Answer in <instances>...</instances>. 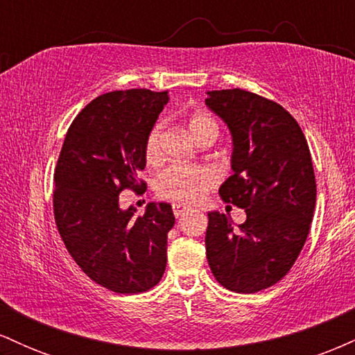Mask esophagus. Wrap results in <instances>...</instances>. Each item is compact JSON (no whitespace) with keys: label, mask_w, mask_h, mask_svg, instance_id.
Returning a JSON list of instances; mask_svg holds the SVG:
<instances>
[{"label":"esophagus","mask_w":355,"mask_h":355,"mask_svg":"<svg viewBox=\"0 0 355 355\" xmlns=\"http://www.w3.org/2000/svg\"><path fill=\"white\" fill-rule=\"evenodd\" d=\"M185 211H189V207L183 205V203H173V214L175 217H182Z\"/></svg>","instance_id":"obj_1"}]
</instances>
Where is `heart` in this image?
I'll return each mask as SVG.
<instances>
[{
    "label": "heart",
    "mask_w": 355,
    "mask_h": 355,
    "mask_svg": "<svg viewBox=\"0 0 355 355\" xmlns=\"http://www.w3.org/2000/svg\"><path fill=\"white\" fill-rule=\"evenodd\" d=\"M187 128L195 141L202 138L218 135V123L215 118L205 112L191 113L187 120ZM162 125L157 123L148 132L145 140V158L148 164H157L160 160L162 148ZM217 182V175L209 166L173 165L162 172L157 178V193L162 198L177 203H195L205 195Z\"/></svg>",
    "instance_id": "1"
}]
</instances>
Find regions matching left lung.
Segmentation results:
<instances>
[{"instance_id": "1", "label": "left lung", "mask_w": 355, "mask_h": 355, "mask_svg": "<svg viewBox=\"0 0 355 355\" xmlns=\"http://www.w3.org/2000/svg\"><path fill=\"white\" fill-rule=\"evenodd\" d=\"M207 95L234 145V173L218 193L247 214L235 227L229 215L209 211L207 260L223 287L254 294L287 275L307 240L317 197L311 150L295 118L275 101L240 88Z\"/></svg>"}]
</instances>
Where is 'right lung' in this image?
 <instances>
[{
	"label": "right lung",
	"instance_id": "1",
	"mask_svg": "<svg viewBox=\"0 0 355 355\" xmlns=\"http://www.w3.org/2000/svg\"><path fill=\"white\" fill-rule=\"evenodd\" d=\"M166 103L168 92L145 88L100 95L73 120L55 168L61 239L81 270L116 294L148 291L166 267L172 205L152 202L144 215L120 207L125 189H145V140Z\"/></svg>",
	"mask_w": 355,
	"mask_h": 355
}]
</instances>
